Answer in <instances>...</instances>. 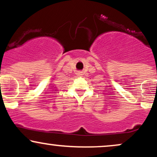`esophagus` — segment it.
<instances>
[{"instance_id": "1", "label": "esophagus", "mask_w": 157, "mask_h": 157, "mask_svg": "<svg viewBox=\"0 0 157 157\" xmlns=\"http://www.w3.org/2000/svg\"><path fill=\"white\" fill-rule=\"evenodd\" d=\"M82 75V72H80V71H79L78 73H77V76H79V77H81Z\"/></svg>"}]
</instances>
